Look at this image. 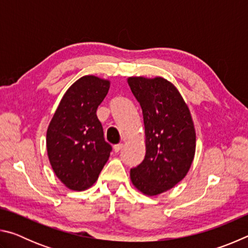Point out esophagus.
Instances as JSON below:
<instances>
[{"mask_svg":"<svg viewBox=\"0 0 248 248\" xmlns=\"http://www.w3.org/2000/svg\"><path fill=\"white\" fill-rule=\"evenodd\" d=\"M123 146H124V144L123 143H119V144H115L114 145V151L115 152L117 153V152H119V151L123 149Z\"/></svg>","mask_w":248,"mask_h":248,"instance_id":"esophagus-1","label":"esophagus"}]
</instances>
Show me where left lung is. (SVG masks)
<instances>
[{"label": "left lung", "instance_id": "8db88e82", "mask_svg": "<svg viewBox=\"0 0 248 248\" xmlns=\"http://www.w3.org/2000/svg\"><path fill=\"white\" fill-rule=\"evenodd\" d=\"M132 94L140 103L145 128V156L130 170L134 186L154 196L182 180L194 159L196 132L182 95L165 78H129Z\"/></svg>", "mask_w": 248, "mask_h": 248}]
</instances>
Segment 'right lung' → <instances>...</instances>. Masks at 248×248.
Here are the masks:
<instances>
[{
	"instance_id": "add662e5",
	"label": "right lung",
	"mask_w": 248,
	"mask_h": 248,
	"mask_svg": "<svg viewBox=\"0 0 248 248\" xmlns=\"http://www.w3.org/2000/svg\"><path fill=\"white\" fill-rule=\"evenodd\" d=\"M108 90L109 81L93 75L81 78L66 91L50 121V164L57 177L72 190L86 189L97 180L112 150L104 139L96 115Z\"/></svg>"
}]
</instances>
